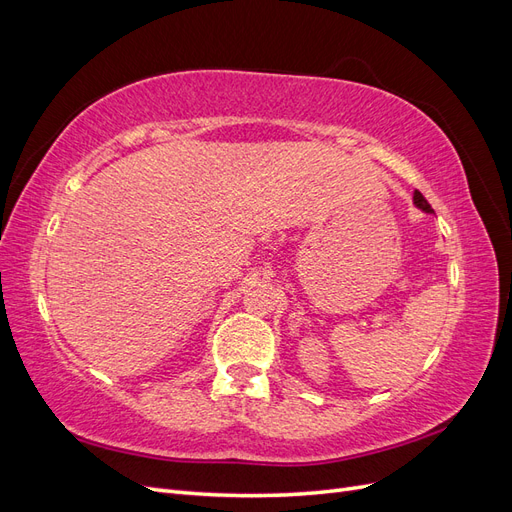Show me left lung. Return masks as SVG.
<instances>
[{
	"label": "left lung",
	"instance_id": "left-lung-1",
	"mask_svg": "<svg viewBox=\"0 0 512 512\" xmlns=\"http://www.w3.org/2000/svg\"><path fill=\"white\" fill-rule=\"evenodd\" d=\"M414 205H416L418 209H423V211H427V213H431V211H433V209H431V205H429V203H427V200H425V196H423L421 192H418V190L414 192Z\"/></svg>",
	"mask_w": 512,
	"mask_h": 512
}]
</instances>
